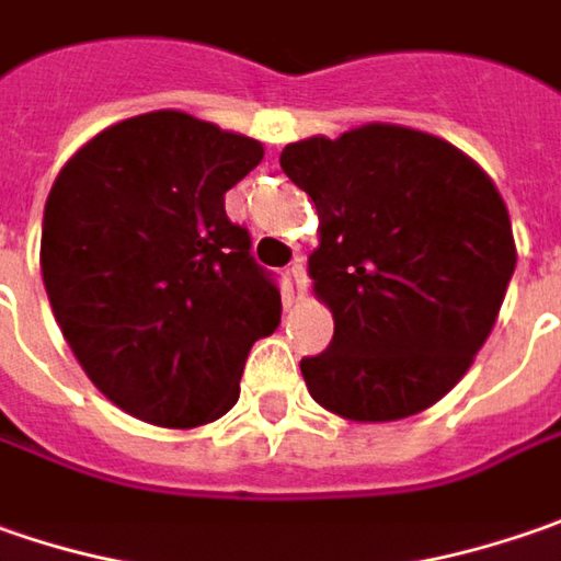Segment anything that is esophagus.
Masks as SVG:
<instances>
[{
    "instance_id": "obj_1",
    "label": "esophagus",
    "mask_w": 561,
    "mask_h": 561,
    "mask_svg": "<svg viewBox=\"0 0 561 561\" xmlns=\"http://www.w3.org/2000/svg\"><path fill=\"white\" fill-rule=\"evenodd\" d=\"M288 276L295 282V288H298V295H307V270H305V260L298 256L291 266H288Z\"/></svg>"
}]
</instances>
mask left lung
I'll return each mask as SVG.
<instances>
[{"instance_id":"1","label":"left lung","mask_w":561,"mask_h":561,"mask_svg":"<svg viewBox=\"0 0 561 561\" xmlns=\"http://www.w3.org/2000/svg\"><path fill=\"white\" fill-rule=\"evenodd\" d=\"M310 194L313 291L332 310L327 352L301 360L313 402L348 421H399L468 374L515 273L508 209L490 175L443 137L360 125L282 150Z\"/></svg>"}]
</instances>
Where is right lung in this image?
<instances>
[{
	"instance_id": "1",
	"label": "right lung",
	"mask_w": 561,
	"mask_h": 561,
	"mask_svg": "<svg viewBox=\"0 0 561 561\" xmlns=\"http://www.w3.org/2000/svg\"><path fill=\"white\" fill-rule=\"evenodd\" d=\"M260 159L254 137L159 110L87 140L49 191L39 270L56 323L137 421L222 417L251 345L279 327V285L226 216V191Z\"/></svg>"
}]
</instances>
